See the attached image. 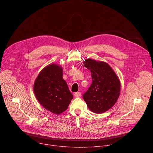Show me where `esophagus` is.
<instances>
[{
    "label": "esophagus",
    "mask_w": 153,
    "mask_h": 153,
    "mask_svg": "<svg viewBox=\"0 0 153 153\" xmlns=\"http://www.w3.org/2000/svg\"><path fill=\"white\" fill-rule=\"evenodd\" d=\"M74 96L76 97H80V96L81 95V92H76V93H74Z\"/></svg>",
    "instance_id": "obj_1"
}]
</instances>
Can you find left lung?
Returning <instances> with one entry per match:
<instances>
[{
    "label": "left lung",
    "instance_id": "8db88e82",
    "mask_svg": "<svg viewBox=\"0 0 153 153\" xmlns=\"http://www.w3.org/2000/svg\"><path fill=\"white\" fill-rule=\"evenodd\" d=\"M84 66L91 71L92 82L83 99L91 111L102 114L113 107L119 97V78L105 62L89 58L85 59Z\"/></svg>",
    "mask_w": 153,
    "mask_h": 153
}]
</instances>
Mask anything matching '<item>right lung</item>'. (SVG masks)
<instances>
[{
	"instance_id": "1",
	"label": "right lung",
	"mask_w": 153,
	"mask_h": 153,
	"mask_svg": "<svg viewBox=\"0 0 153 153\" xmlns=\"http://www.w3.org/2000/svg\"><path fill=\"white\" fill-rule=\"evenodd\" d=\"M33 91L39 103L56 115L66 111L73 98L62 78V68L54 63L40 71L35 79Z\"/></svg>"
}]
</instances>
